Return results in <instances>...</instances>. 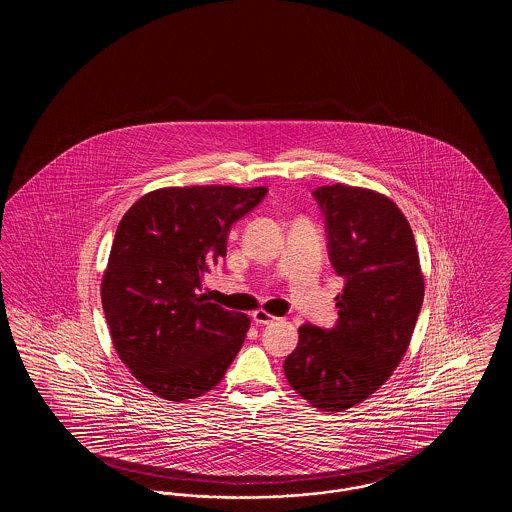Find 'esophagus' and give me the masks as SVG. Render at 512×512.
Masks as SVG:
<instances>
[{
  "label": "esophagus",
  "mask_w": 512,
  "mask_h": 512,
  "mask_svg": "<svg viewBox=\"0 0 512 512\" xmlns=\"http://www.w3.org/2000/svg\"><path fill=\"white\" fill-rule=\"evenodd\" d=\"M251 318H253V322L259 324V326H261V324H268V322L274 320V317H272L270 313H267V311H263V309H261V311H255V313L251 315Z\"/></svg>",
  "instance_id": "34e87169"
}]
</instances>
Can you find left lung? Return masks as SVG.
Returning <instances> with one entry per match:
<instances>
[{
	"instance_id": "8db88e82",
	"label": "left lung",
	"mask_w": 512,
	"mask_h": 512,
	"mask_svg": "<svg viewBox=\"0 0 512 512\" xmlns=\"http://www.w3.org/2000/svg\"><path fill=\"white\" fill-rule=\"evenodd\" d=\"M328 255L345 278L334 328L303 324L284 372L320 411H345L378 390L401 363L424 299L409 220L390 197L345 184L315 192Z\"/></svg>"
}]
</instances>
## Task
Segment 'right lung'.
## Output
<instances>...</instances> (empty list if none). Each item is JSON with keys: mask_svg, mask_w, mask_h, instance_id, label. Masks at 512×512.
<instances>
[{"mask_svg": "<svg viewBox=\"0 0 512 512\" xmlns=\"http://www.w3.org/2000/svg\"><path fill=\"white\" fill-rule=\"evenodd\" d=\"M267 192L161 188L140 197L119 222L101 303L117 355L155 395L188 401L213 390L242 349L249 317L197 290L209 267L226 257L232 224Z\"/></svg>", "mask_w": 512, "mask_h": 512, "instance_id": "obj_1", "label": "right lung"}]
</instances>
